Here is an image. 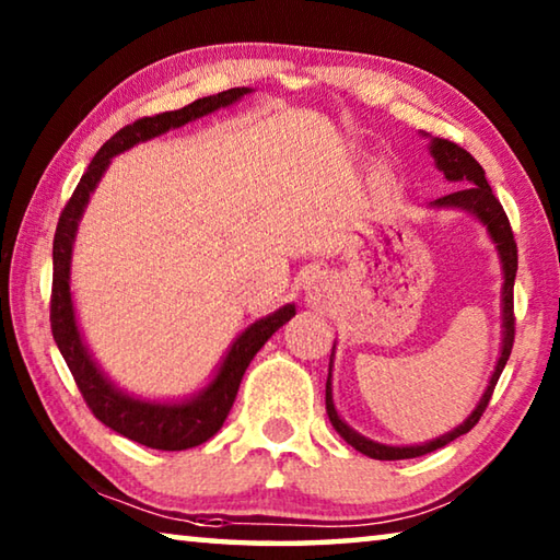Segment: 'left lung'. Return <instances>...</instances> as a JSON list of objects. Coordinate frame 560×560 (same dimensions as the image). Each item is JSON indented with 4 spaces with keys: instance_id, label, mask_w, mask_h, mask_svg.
Instances as JSON below:
<instances>
[{
    "instance_id": "1",
    "label": "left lung",
    "mask_w": 560,
    "mask_h": 560,
    "mask_svg": "<svg viewBox=\"0 0 560 560\" xmlns=\"http://www.w3.org/2000/svg\"><path fill=\"white\" fill-rule=\"evenodd\" d=\"M430 153L438 160V167L442 170L447 179L452 183H459L462 189H454V192L440 197V200H434V205L440 207H459V210H467L471 214H477L481 222L487 224V230L491 234V240L497 242L499 246V254H501V264H504V346H501V355H499V363H497V371L491 375L489 387L485 397H481V402L477 405V410H474L467 422L459 424L457 430L444 434V438L428 442V444H417V447H385V444H377L371 442L365 438H360L358 432H353L348 428V424L340 420L336 407H334V397H330V371H328V383H326V412H328V420L334 424L336 432L343 438L350 447H355L358 452L368 454V457L373 459H412V457H422V454H430L434 450L444 447V444L454 442L462 434H467L474 424L479 422V417L485 415L487 405L491 400V395H494V387L499 383V375L504 371L506 360L511 355V348H514V336H516V316H514V279H516V267H518V249H516V240H514V232H511V224H509V217L504 212V207L497 200V195L491 192V187L485 177V167H481L477 160H474L467 150L462 145L452 143V140H444V138H434L432 140V148Z\"/></svg>"
}]
</instances>
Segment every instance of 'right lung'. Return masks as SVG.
Returning <instances> with one entry per match:
<instances>
[{
  "label": "right lung",
  "mask_w": 560,
  "mask_h": 560,
  "mask_svg": "<svg viewBox=\"0 0 560 560\" xmlns=\"http://www.w3.org/2000/svg\"><path fill=\"white\" fill-rule=\"evenodd\" d=\"M249 89H230L217 93V96L197 98L189 106L179 110H165L158 116L138 118L130 126L120 128L116 136L103 143V148L91 160V165L83 177L75 185L73 195L61 210L59 224H56L54 234V279H51V334L56 346H59L61 355L69 365L75 385L86 400L89 410L98 417L103 424L116 430L122 438H128L138 444H145L150 450H165V452H179L197 447L217 434L222 428L226 415H230L236 390H240L242 375L249 368L252 358L259 353V348L279 330L287 320L296 314V308L283 306L277 314L257 320L244 334L234 340L230 355L217 373L214 383L207 387L202 395L195 400L183 405H160V402H143L136 397H128L118 393L103 373L93 363L89 350L83 348V340L79 336L73 318V303L69 291V269H71V246L75 236V226L83 214L93 187L98 185L103 170L108 167L110 158L122 153V150L132 148L140 140H150L165 132L170 128H179L185 122L202 118L222 106H230L236 98H242Z\"/></svg>",
  "instance_id": "obj_1"
}]
</instances>
